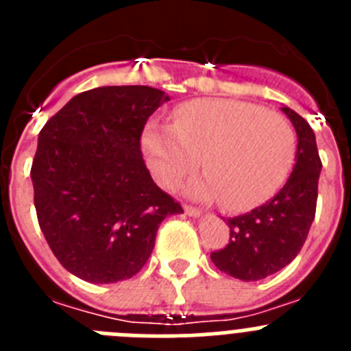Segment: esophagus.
I'll return each mask as SVG.
<instances>
[{
  "mask_svg": "<svg viewBox=\"0 0 351 351\" xmlns=\"http://www.w3.org/2000/svg\"><path fill=\"white\" fill-rule=\"evenodd\" d=\"M184 213L188 214V216H191V218H197V216H200V209H198V207H193V206H184Z\"/></svg>",
  "mask_w": 351,
  "mask_h": 351,
  "instance_id": "esophagus-1",
  "label": "esophagus"
}]
</instances>
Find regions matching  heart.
Instances as JSON below:
<instances>
[{"instance_id": "b5f03b06", "label": "heart", "mask_w": 351, "mask_h": 351, "mask_svg": "<svg viewBox=\"0 0 351 351\" xmlns=\"http://www.w3.org/2000/svg\"><path fill=\"white\" fill-rule=\"evenodd\" d=\"M149 169L172 188L204 160L206 173L188 186L193 197L221 198L247 210L272 197L290 176L297 153L290 121L239 100H195L173 114V126L151 121L142 135Z\"/></svg>"}]
</instances>
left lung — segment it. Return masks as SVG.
<instances>
[{
  "instance_id": "1",
  "label": "left lung",
  "mask_w": 351,
  "mask_h": 351,
  "mask_svg": "<svg viewBox=\"0 0 351 351\" xmlns=\"http://www.w3.org/2000/svg\"><path fill=\"white\" fill-rule=\"evenodd\" d=\"M297 132L295 165L287 184L269 202L228 218L230 243L210 253L225 274L258 281L287 267L306 243L316 213L322 160L315 132L295 110L281 108Z\"/></svg>"
}]
</instances>
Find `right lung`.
Instances as JSON below:
<instances>
[{
    "label": "right lung",
    "mask_w": 351,
    "mask_h": 351,
    "mask_svg": "<svg viewBox=\"0 0 351 351\" xmlns=\"http://www.w3.org/2000/svg\"><path fill=\"white\" fill-rule=\"evenodd\" d=\"M169 100L149 86L95 88L73 96L40 132L31 165L38 225L80 280H130L153 253L160 223L182 213L141 151L149 116Z\"/></svg>",
    "instance_id": "add662e5"
}]
</instances>
